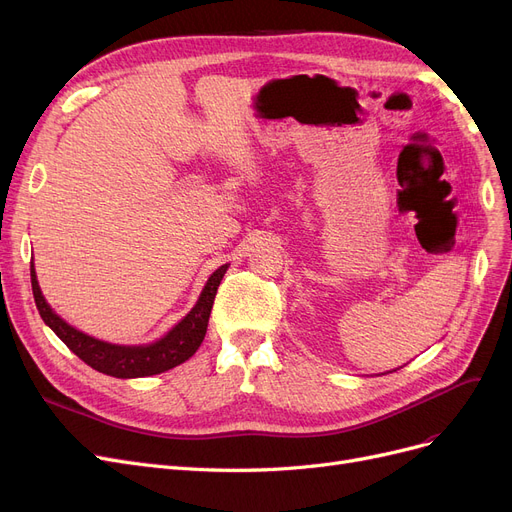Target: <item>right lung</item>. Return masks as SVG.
I'll return each mask as SVG.
<instances>
[{
    "label": "right lung",
    "mask_w": 512,
    "mask_h": 512,
    "mask_svg": "<svg viewBox=\"0 0 512 512\" xmlns=\"http://www.w3.org/2000/svg\"><path fill=\"white\" fill-rule=\"evenodd\" d=\"M226 270L228 265L218 267V270H215L207 280L201 297L197 305L191 309V313H188L166 338H161L159 342H153L147 346L107 344L74 330L45 303L33 265H31V284H33V297H35L39 315L43 317L45 324L56 332V336L70 348V351L78 359H83L87 365H91L93 369L105 375H112V378L126 380V378H145V375L168 371L197 353V348L201 346L207 332L215 292H218V286Z\"/></svg>",
    "instance_id": "obj_1"
}]
</instances>
